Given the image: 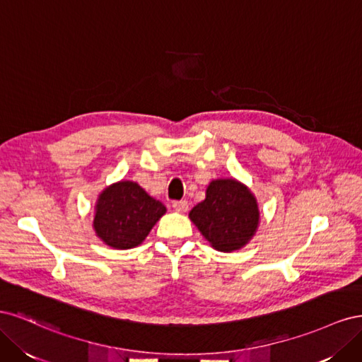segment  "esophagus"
<instances>
[{"instance_id":"esophagus-1","label":"esophagus","mask_w":362,"mask_h":362,"mask_svg":"<svg viewBox=\"0 0 362 362\" xmlns=\"http://www.w3.org/2000/svg\"><path fill=\"white\" fill-rule=\"evenodd\" d=\"M172 206H173L175 211L185 213V211L189 210V202H187V201H175V202L172 204Z\"/></svg>"}]
</instances>
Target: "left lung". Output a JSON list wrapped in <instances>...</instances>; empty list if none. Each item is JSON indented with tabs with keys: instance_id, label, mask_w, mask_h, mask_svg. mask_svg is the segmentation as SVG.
Instances as JSON below:
<instances>
[{
	"instance_id": "8db88e82",
	"label": "left lung",
	"mask_w": 362,
	"mask_h": 362,
	"mask_svg": "<svg viewBox=\"0 0 362 362\" xmlns=\"http://www.w3.org/2000/svg\"><path fill=\"white\" fill-rule=\"evenodd\" d=\"M190 221L218 252L245 247L259 225L255 194L235 178H217L206 185L205 199L192 208Z\"/></svg>"
}]
</instances>
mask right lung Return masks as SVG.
<instances>
[{"label": "right lung", "mask_w": 362, "mask_h": 362, "mask_svg": "<svg viewBox=\"0 0 362 362\" xmlns=\"http://www.w3.org/2000/svg\"><path fill=\"white\" fill-rule=\"evenodd\" d=\"M166 214V206L136 181L113 182L98 194L93 231L103 243L113 249L136 247Z\"/></svg>", "instance_id": "right-lung-1"}]
</instances>
